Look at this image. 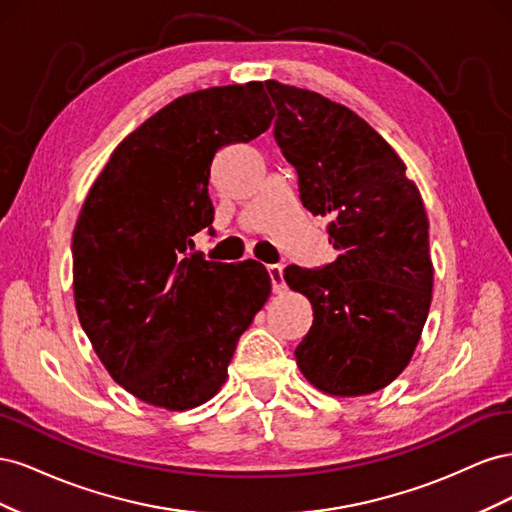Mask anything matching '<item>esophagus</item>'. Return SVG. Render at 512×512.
Here are the masks:
<instances>
[{"instance_id":"esophagus-1","label":"esophagus","mask_w":512,"mask_h":512,"mask_svg":"<svg viewBox=\"0 0 512 512\" xmlns=\"http://www.w3.org/2000/svg\"><path fill=\"white\" fill-rule=\"evenodd\" d=\"M269 277H271V286H273V292H280L284 290V267L282 265H269Z\"/></svg>"}]
</instances>
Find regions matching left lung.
I'll return each mask as SVG.
<instances>
[{
	"mask_svg": "<svg viewBox=\"0 0 512 512\" xmlns=\"http://www.w3.org/2000/svg\"><path fill=\"white\" fill-rule=\"evenodd\" d=\"M265 85L301 203L331 220L337 250L324 269L284 271L314 309L297 365L327 395L376 393L408 367L429 314L433 262L421 192L397 151L350 108L309 89Z\"/></svg>",
	"mask_w": 512,
	"mask_h": 512,
	"instance_id": "left-lung-1",
	"label": "left lung"
}]
</instances>
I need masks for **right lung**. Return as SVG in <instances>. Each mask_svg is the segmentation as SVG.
Masks as SVG:
<instances>
[{"mask_svg": "<svg viewBox=\"0 0 512 512\" xmlns=\"http://www.w3.org/2000/svg\"><path fill=\"white\" fill-rule=\"evenodd\" d=\"M273 117L258 81L185 94L123 138L89 188L72 232L76 314L111 378L149 406L183 412L218 393L269 299L260 262L188 250L213 222L215 151Z\"/></svg>", "mask_w": 512, "mask_h": 512, "instance_id": "right-lung-1", "label": "right lung"}]
</instances>
